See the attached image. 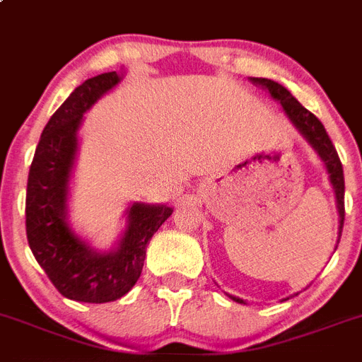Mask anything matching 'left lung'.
Segmentation results:
<instances>
[{"mask_svg": "<svg viewBox=\"0 0 362 362\" xmlns=\"http://www.w3.org/2000/svg\"><path fill=\"white\" fill-rule=\"evenodd\" d=\"M251 81H253L255 86H259L260 89L268 90L269 96H272L275 102L281 103L282 111L288 116V120L293 124V127L297 129L298 133L303 134V138H306V142L313 147V151L319 155V158L325 162L329 184H332L333 193H335V204H337L339 211V237L337 244H335V250H337L342 233V224H344V175H342V163L341 160H339L337 151L333 147L332 140H329L328 133H326L325 125L320 124V120L315 115H312L308 109H304V107L297 102V98L291 96L290 90L286 89L284 86H281V83L268 80V78H251ZM229 298H233L235 303L246 304L242 298L233 297V295H229ZM288 298H286V300H288Z\"/></svg>", "mask_w": 362, "mask_h": 362, "instance_id": "1", "label": "left lung"}]
</instances>
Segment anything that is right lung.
I'll list each match as a JSON object with an SVG mask.
<instances>
[{"label":"right lung","instance_id":"1","mask_svg":"<svg viewBox=\"0 0 362 362\" xmlns=\"http://www.w3.org/2000/svg\"><path fill=\"white\" fill-rule=\"evenodd\" d=\"M124 71L89 78L50 116L30 163L27 182V238L34 259L64 297L78 303H112L136 284L151 237L171 216L165 204L134 202L115 247L100 251L69 222L71 177L83 115L115 89Z\"/></svg>","mask_w":362,"mask_h":362}]
</instances>
